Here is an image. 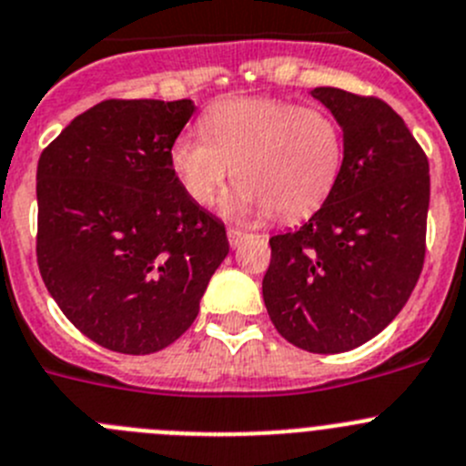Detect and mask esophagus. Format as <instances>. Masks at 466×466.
<instances>
[{"label": "esophagus", "instance_id": "esophagus-1", "mask_svg": "<svg viewBox=\"0 0 466 466\" xmlns=\"http://www.w3.org/2000/svg\"><path fill=\"white\" fill-rule=\"evenodd\" d=\"M248 237H250V234L241 232V229H237V228H229V229H228V238H229V246H232V248L241 246V243L246 241Z\"/></svg>", "mask_w": 466, "mask_h": 466}]
</instances>
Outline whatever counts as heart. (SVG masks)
Returning a JSON list of instances; mask_svg holds the SVG:
<instances>
[{
    "label": "heart",
    "mask_w": 466,
    "mask_h": 466,
    "mask_svg": "<svg viewBox=\"0 0 466 466\" xmlns=\"http://www.w3.org/2000/svg\"><path fill=\"white\" fill-rule=\"evenodd\" d=\"M204 137L179 135L169 163L186 193L213 204L237 174L229 211L299 220L331 198L345 169V133L324 107L282 98H225L202 116Z\"/></svg>",
    "instance_id": "heart-1"
}]
</instances>
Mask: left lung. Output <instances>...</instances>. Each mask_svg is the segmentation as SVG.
<instances>
[{
	"mask_svg": "<svg viewBox=\"0 0 466 466\" xmlns=\"http://www.w3.org/2000/svg\"><path fill=\"white\" fill-rule=\"evenodd\" d=\"M345 133V169L301 229L268 238L264 306L282 338L340 354L381 333L425 262L430 165L402 116L377 96L310 91Z\"/></svg>",
	"mask_w": 466,
	"mask_h": 466,
	"instance_id": "8db88e82",
	"label": "left lung"
}]
</instances>
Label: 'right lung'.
I'll return each mask as SVG.
<instances>
[{
  "mask_svg": "<svg viewBox=\"0 0 466 466\" xmlns=\"http://www.w3.org/2000/svg\"><path fill=\"white\" fill-rule=\"evenodd\" d=\"M195 106L110 98L77 115L36 169V262L77 331L119 354H154L188 331L229 253L169 163Z\"/></svg>",
  "mask_w": 466,
  "mask_h": 466,
  "instance_id": "obj_1",
  "label": "right lung"
}]
</instances>
